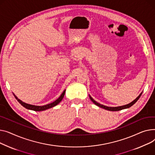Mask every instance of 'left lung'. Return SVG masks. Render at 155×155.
Segmentation results:
<instances>
[{
	"instance_id": "left-lung-1",
	"label": "left lung",
	"mask_w": 155,
	"mask_h": 155,
	"mask_svg": "<svg viewBox=\"0 0 155 155\" xmlns=\"http://www.w3.org/2000/svg\"><path fill=\"white\" fill-rule=\"evenodd\" d=\"M141 94H142V93H141L137 97H136V98L134 100V101H133L131 103H129V104H126V105H124V106H117V107H108V106H104V105L99 104V103H97L96 101H94V100L91 97L90 95H89V98H90L91 100V101L93 102L94 104H95L96 106H99V107H100L103 108V109H104V110H108V111H120V110H124V109L129 108V107H130L131 106H133L134 103H136V102L139 99V98L140 97V96H141Z\"/></svg>"
}]
</instances>
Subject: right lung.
<instances>
[{
    "label": "right lung",
    "instance_id": "right-lung-1",
    "mask_svg": "<svg viewBox=\"0 0 155 155\" xmlns=\"http://www.w3.org/2000/svg\"><path fill=\"white\" fill-rule=\"evenodd\" d=\"M66 93V90H64L63 91V93L61 94V95L59 96V97L58 99H57L56 101H54V102L46 104V105H44V106H35V105H32V104H27L23 101H22L21 100H20L19 99H18L17 97L14 94V96H15V99L17 100L18 102H19L22 106H23L24 107H25L26 109H28V110H33L35 111H44V110H46L48 109L51 108L54 106H55L56 105H58L61 101L62 99H63L64 96Z\"/></svg>",
    "mask_w": 155,
    "mask_h": 155
}]
</instances>
